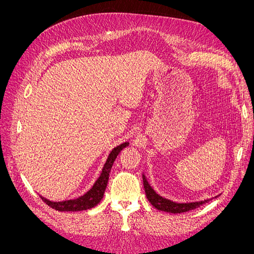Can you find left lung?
<instances>
[{
    "mask_svg": "<svg viewBox=\"0 0 254 254\" xmlns=\"http://www.w3.org/2000/svg\"><path fill=\"white\" fill-rule=\"evenodd\" d=\"M143 184H144L146 197H147L148 201L159 211H164L167 213L177 214V213H184L188 211L195 210L197 207H199L213 199V198H210V199H205V200L191 201V202H176L171 200V199H166L162 196H160L157 191L152 189L147 178H146L145 174H143ZM219 195L215 196L214 198H216Z\"/></svg>",
    "mask_w": 254,
    "mask_h": 254,
    "instance_id": "left-lung-1",
    "label": "left lung"
}]
</instances>
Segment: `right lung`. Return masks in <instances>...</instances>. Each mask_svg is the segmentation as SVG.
<instances>
[{
	"instance_id": "1",
	"label": "right lung",
	"mask_w": 254,
	"mask_h": 254,
	"mask_svg": "<svg viewBox=\"0 0 254 254\" xmlns=\"http://www.w3.org/2000/svg\"><path fill=\"white\" fill-rule=\"evenodd\" d=\"M128 145H129V142H125L117 146V147H114L111 150L108 158L106 160V163L104 164L101 176L98 177L97 180L93 184V187H92L86 194H83L82 196L76 199H70V200H64V201H52L45 197L41 196L42 200L48 205L53 207V209L61 211V212H77V211L89 210V209H92V207H94L102 201V199L104 197L107 184H108L111 167L114 163L115 159H117V157L119 156V153L125 147H127Z\"/></svg>"
}]
</instances>
